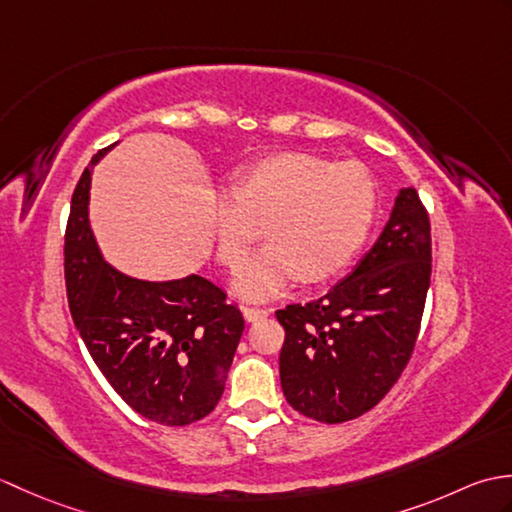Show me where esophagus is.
I'll use <instances>...</instances> for the list:
<instances>
[{
    "instance_id": "1",
    "label": "esophagus",
    "mask_w": 512,
    "mask_h": 512,
    "mask_svg": "<svg viewBox=\"0 0 512 512\" xmlns=\"http://www.w3.org/2000/svg\"><path fill=\"white\" fill-rule=\"evenodd\" d=\"M242 312H244V317H246V321H259V319H266L268 314H270V310L268 308H255V306H244L242 308Z\"/></svg>"
}]
</instances>
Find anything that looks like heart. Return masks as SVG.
I'll return each mask as SVG.
<instances>
[{
    "instance_id": "1",
    "label": "heart",
    "mask_w": 512,
    "mask_h": 512,
    "mask_svg": "<svg viewBox=\"0 0 512 512\" xmlns=\"http://www.w3.org/2000/svg\"><path fill=\"white\" fill-rule=\"evenodd\" d=\"M231 195L211 209L215 250L237 268L264 226L268 246L239 268L233 288L268 299L301 277L306 284L339 275L352 264L376 215V184L361 162L281 151L239 169Z\"/></svg>"
}]
</instances>
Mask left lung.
Instances as JSON below:
<instances>
[{"mask_svg": "<svg viewBox=\"0 0 512 512\" xmlns=\"http://www.w3.org/2000/svg\"><path fill=\"white\" fill-rule=\"evenodd\" d=\"M431 281V222L402 189L376 244L323 297L277 310L281 389L301 416L339 424L374 409L405 372Z\"/></svg>", "mask_w": 512, "mask_h": 512, "instance_id": "left-lung-1", "label": "left lung"}]
</instances>
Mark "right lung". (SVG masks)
<instances>
[{"mask_svg": "<svg viewBox=\"0 0 512 512\" xmlns=\"http://www.w3.org/2000/svg\"><path fill=\"white\" fill-rule=\"evenodd\" d=\"M90 167L72 193L65 226L72 321L107 383L136 413L167 427L198 422L222 398L244 332L242 312L200 275L156 284L107 266L88 222Z\"/></svg>", "mask_w": 512, "mask_h": 512, "instance_id": "obj_1", "label": "right lung"}]
</instances>
